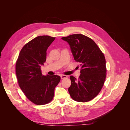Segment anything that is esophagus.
<instances>
[{
	"label": "esophagus",
	"mask_w": 130,
	"mask_h": 130,
	"mask_svg": "<svg viewBox=\"0 0 130 130\" xmlns=\"http://www.w3.org/2000/svg\"><path fill=\"white\" fill-rule=\"evenodd\" d=\"M67 77H68V76L67 75H61V79H64V78H67Z\"/></svg>",
	"instance_id": "1"
}]
</instances>
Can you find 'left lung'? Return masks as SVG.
Here are the masks:
<instances>
[{
    "mask_svg": "<svg viewBox=\"0 0 130 130\" xmlns=\"http://www.w3.org/2000/svg\"><path fill=\"white\" fill-rule=\"evenodd\" d=\"M61 38L68 43L74 60L81 67V74L77 80L70 76V95L78 102L91 100L99 93L105 81L104 55L94 41L85 35L74 34Z\"/></svg>",
    "mask_w": 130,
    "mask_h": 130,
    "instance_id": "8db88e82",
    "label": "left lung"
}]
</instances>
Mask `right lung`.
<instances>
[{
    "mask_svg": "<svg viewBox=\"0 0 130 130\" xmlns=\"http://www.w3.org/2000/svg\"><path fill=\"white\" fill-rule=\"evenodd\" d=\"M55 38L40 36L23 47L15 64L19 87L30 101L38 105L52 101L60 82L58 75H43L41 67L46 61V50Z\"/></svg>",
    "mask_w": 130,
    "mask_h": 130,
    "instance_id": "1",
    "label": "right lung"
}]
</instances>
